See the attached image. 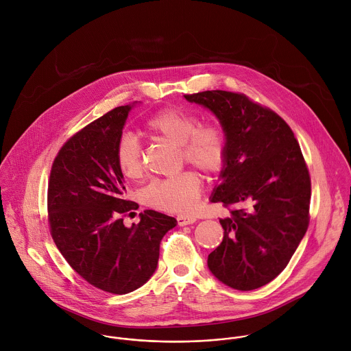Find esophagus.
<instances>
[{"instance_id": "34e87169", "label": "esophagus", "mask_w": 351, "mask_h": 351, "mask_svg": "<svg viewBox=\"0 0 351 351\" xmlns=\"http://www.w3.org/2000/svg\"><path fill=\"white\" fill-rule=\"evenodd\" d=\"M196 222V218H192V217H177V223L178 226H186V225H192Z\"/></svg>"}]
</instances>
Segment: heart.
Wrapping results in <instances>:
<instances>
[{
    "label": "heart",
    "mask_w": 351,
    "mask_h": 351,
    "mask_svg": "<svg viewBox=\"0 0 351 351\" xmlns=\"http://www.w3.org/2000/svg\"><path fill=\"white\" fill-rule=\"evenodd\" d=\"M145 130L154 137L178 145L181 160L206 174L221 173L229 156V137L219 121L200 122V118L185 108H166L147 119ZM116 163L129 180L144 174L143 148L132 133H122L116 144ZM203 182L192 170L177 176L154 180L143 192V202L155 210L170 214H192L202 196Z\"/></svg>",
    "instance_id": "obj_1"
}]
</instances>
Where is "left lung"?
Wrapping results in <instances>:
<instances>
[{
	"label": "left lung",
	"mask_w": 351,
	"mask_h": 351,
	"mask_svg": "<svg viewBox=\"0 0 351 351\" xmlns=\"http://www.w3.org/2000/svg\"><path fill=\"white\" fill-rule=\"evenodd\" d=\"M208 108L225 126L229 156L213 203L223 239L208 254V268L225 285L247 291L274 280L289 264L309 226L311 176L287 122L241 93L185 94Z\"/></svg>",
	"instance_id": "obj_1"
}]
</instances>
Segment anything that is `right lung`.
<instances>
[{"label":"right lung","instance_id":"obj_1","mask_svg":"<svg viewBox=\"0 0 351 351\" xmlns=\"http://www.w3.org/2000/svg\"><path fill=\"white\" fill-rule=\"evenodd\" d=\"M129 110L116 108L69 137L47 186V222L58 250L84 280L112 294L130 293L151 278L160 241L177 223L145 210L137 225H123L138 208L123 196L114 155Z\"/></svg>","mask_w":351,"mask_h":351}]
</instances>
